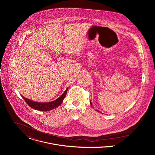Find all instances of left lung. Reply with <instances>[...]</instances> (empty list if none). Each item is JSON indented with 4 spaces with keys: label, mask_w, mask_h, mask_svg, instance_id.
<instances>
[{
    "label": "left lung",
    "mask_w": 155,
    "mask_h": 155,
    "mask_svg": "<svg viewBox=\"0 0 155 155\" xmlns=\"http://www.w3.org/2000/svg\"><path fill=\"white\" fill-rule=\"evenodd\" d=\"M90 104H91V106H92V104H91V101H90ZM97 112H99V111H98V110H97Z\"/></svg>",
    "instance_id": "8db88e82"
}]
</instances>
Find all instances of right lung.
<instances>
[{
  "instance_id": "1",
  "label": "right lung",
  "mask_w": 155,
  "mask_h": 155,
  "mask_svg": "<svg viewBox=\"0 0 155 155\" xmlns=\"http://www.w3.org/2000/svg\"><path fill=\"white\" fill-rule=\"evenodd\" d=\"M68 90V88H67V89H66L65 91H64V93L56 100L53 101L52 102H37L32 101L28 99H26L23 96H22V97H23V99L28 104V105L31 108L35 110H40V111L47 112L58 107L62 104L64 100V98L65 97L66 94H67Z\"/></svg>"
}]
</instances>
